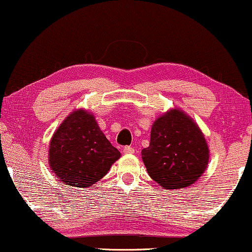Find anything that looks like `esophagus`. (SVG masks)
I'll return each instance as SVG.
<instances>
[{
    "label": "esophagus",
    "instance_id": "obj_1",
    "mask_svg": "<svg viewBox=\"0 0 252 252\" xmlns=\"http://www.w3.org/2000/svg\"><path fill=\"white\" fill-rule=\"evenodd\" d=\"M123 151H124V154H134V148L128 147V146L124 147Z\"/></svg>",
    "mask_w": 252,
    "mask_h": 252
}]
</instances>
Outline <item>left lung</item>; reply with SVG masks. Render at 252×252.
<instances>
[{
	"mask_svg": "<svg viewBox=\"0 0 252 252\" xmlns=\"http://www.w3.org/2000/svg\"><path fill=\"white\" fill-rule=\"evenodd\" d=\"M141 154L150 178L166 189L192 185L204 173L209 161L204 135L179 110H172L154 123L149 147Z\"/></svg>",
	"mask_w": 252,
	"mask_h": 252,
	"instance_id": "1",
	"label": "left lung"
}]
</instances>
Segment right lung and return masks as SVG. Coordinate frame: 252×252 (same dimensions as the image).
I'll list each match as a JSON object with an SVG mask.
<instances>
[{
  "instance_id": "add662e5",
  "label": "right lung",
  "mask_w": 252,
  "mask_h": 252,
  "mask_svg": "<svg viewBox=\"0 0 252 252\" xmlns=\"http://www.w3.org/2000/svg\"><path fill=\"white\" fill-rule=\"evenodd\" d=\"M120 157L94 116L77 110L58 127L49 147L51 170L62 184L89 187L108 173Z\"/></svg>"
}]
</instances>
